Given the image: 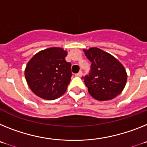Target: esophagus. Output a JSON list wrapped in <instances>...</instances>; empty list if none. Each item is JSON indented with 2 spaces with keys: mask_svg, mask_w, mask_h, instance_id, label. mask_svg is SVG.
<instances>
[{
  "mask_svg": "<svg viewBox=\"0 0 147 147\" xmlns=\"http://www.w3.org/2000/svg\"><path fill=\"white\" fill-rule=\"evenodd\" d=\"M82 72L81 71H80V72H78V73L75 74V76H77V77H81L82 76Z\"/></svg>",
  "mask_w": 147,
  "mask_h": 147,
  "instance_id": "1",
  "label": "esophagus"
}]
</instances>
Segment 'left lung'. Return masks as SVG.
I'll return each instance as SVG.
<instances>
[{
	"mask_svg": "<svg viewBox=\"0 0 147 147\" xmlns=\"http://www.w3.org/2000/svg\"><path fill=\"white\" fill-rule=\"evenodd\" d=\"M84 52L92 62L89 75L82 78L90 95L100 101L118 96L127 84V74L123 65L114 56L96 47Z\"/></svg>",
	"mask_w": 147,
	"mask_h": 147,
	"instance_id": "1",
	"label": "left lung"
}]
</instances>
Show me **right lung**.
<instances>
[{"instance_id": "add662e5", "label": "right lung", "mask_w": 147, "mask_h": 147, "mask_svg": "<svg viewBox=\"0 0 147 147\" xmlns=\"http://www.w3.org/2000/svg\"><path fill=\"white\" fill-rule=\"evenodd\" d=\"M66 55L62 48L51 47L38 52L28 62L25 78L37 96L55 100L66 92L72 75Z\"/></svg>"}]
</instances>
